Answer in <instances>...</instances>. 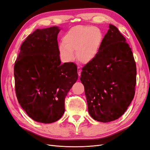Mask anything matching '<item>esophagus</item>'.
Here are the masks:
<instances>
[{
  "mask_svg": "<svg viewBox=\"0 0 150 150\" xmlns=\"http://www.w3.org/2000/svg\"><path fill=\"white\" fill-rule=\"evenodd\" d=\"M78 76L79 78L81 76V69L79 67H78Z\"/></svg>",
  "mask_w": 150,
  "mask_h": 150,
  "instance_id": "1",
  "label": "esophagus"
}]
</instances>
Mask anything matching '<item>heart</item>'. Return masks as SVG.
<instances>
[{"instance_id": "1", "label": "heart", "mask_w": 150, "mask_h": 150, "mask_svg": "<svg viewBox=\"0 0 150 150\" xmlns=\"http://www.w3.org/2000/svg\"><path fill=\"white\" fill-rule=\"evenodd\" d=\"M104 36L101 30L97 27L76 25L67 30L59 45V54L61 60L69 62L76 57L84 64L93 61L100 50Z\"/></svg>"}]
</instances>
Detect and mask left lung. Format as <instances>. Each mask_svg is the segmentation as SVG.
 Masks as SVG:
<instances>
[{"label":"left lung","instance_id":"left-lung-1","mask_svg":"<svg viewBox=\"0 0 150 150\" xmlns=\"http://www.w3.org/2000/svg\"><path fill=\"white\" fill-rule=\"evenodd\" d=\"M96 57L82 69L88 112L98 121L118 119L134 98L137 67L126 39L110 24Z\"/></svg>","mask_w":150,"mask_h":150}]
</instances>
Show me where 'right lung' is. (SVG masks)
Instances as JSON below:
<instances>
[{"instance_id":"1","label":"right lung","mask_w":150,"mask_h":150,"mask_svg":"<svg viewBox=\"0 0 150 150\" xmlns=\"http://www.w3.org/2000/svg\"><path fill=\"white\" fill-rule=\"evenodd\" d=\"M57 26L36 29L22 44L14 65L15 88L22 108L33 120L51 123L65 111L67 93L78 78L73 62L61 64Z\"/></svg>"}]
</instances>
